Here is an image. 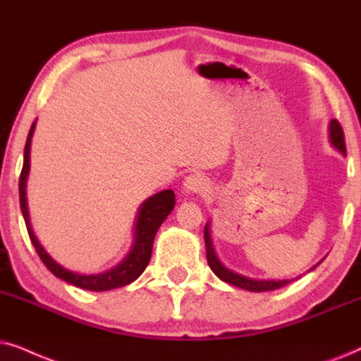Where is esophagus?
<instances>
[{
    "label": "esophagus",
    "instance_id": "esophagus-1",
    "mask_svg": "<svg viewBox=\"0 0 361 361\" xmlns=\"http://www.w3.org/2000/svg\"><path fill=\"white\" fill-rule=\"evenodd\" d=\"M208 178L201 173H193L185 180V191L190 195H203L208 190Z\"/></svg>",
    "mask_w": 361,
    "mask_h": 361
}]
</instances>
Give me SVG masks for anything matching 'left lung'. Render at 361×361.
Here are the masks:
<instances>
[{
	"label": "left lung",
	"mask_w": 361,
	"mask_h": 361,
	"mask_svg": "<svg viewBox=\"0 0 361 361\" xmlns=\"http://www.w3.org/2000/svg\"><path fill=\"white\" fill-rule=\"evenodd\" d=\"M330 140L334 143L335 148H338L343 155H347L343 128L342 125L338 123V120H331L330 122ZM204 244H206V257H208V264L209 267L213 269V272L221 279V281L228 282L231 286H236L239 289H246L251 292H267V290L281 289V287L290 284V282L294 281V279H292V281H256V279L244 277L241 274L229 271V269L224 267L223 264L219 262V259L216 257L214 249H213V241H211V236H209V224L204 226ZM312 269H315V266Z\"/></svg>",
	"instance_id": "obj_1"
}]
</instances>
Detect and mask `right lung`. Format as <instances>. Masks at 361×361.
Masks as SVG:
<instances>
[{"mask_svg": "<svg viewBox=\"0 0 361 361\" xmlns=\"http://www.w3.org/2000/svg\"><path fill=\"white\" fill-rule=\"evenodd\" d=\"M32 132H35V123H32L30 135H27L26 140V147H24V161L21 176H19V204H21L27 234H30L32 246H35L36 252L39 254L41 261L44 262V266L49 269L56 277H59L62 281L69 282V284L80 287V289L85 290L104 292L130 284V282L135 281L137 277H140V274L145 271L148 262H150L153 239H155L157 231L161 226L163 221L166 219V216L171 213L173 208H175V193H173L171 190L160 191V193L153 195L152 198H148L145 203L140 206V213H138L135 226V244H133L132 252L128 254L117 267L110 269L107 272L95 274V276H84V274L67 271V269L59 266L56 261H52L49 254L42 249L31 229L30 214H27L26 206V178L27 173H30V148Z\"/></svg>", "mask_w": 361, "mask_h": 361, "instance_id": "add662e5", "label": "right lung"}]
</instances>
